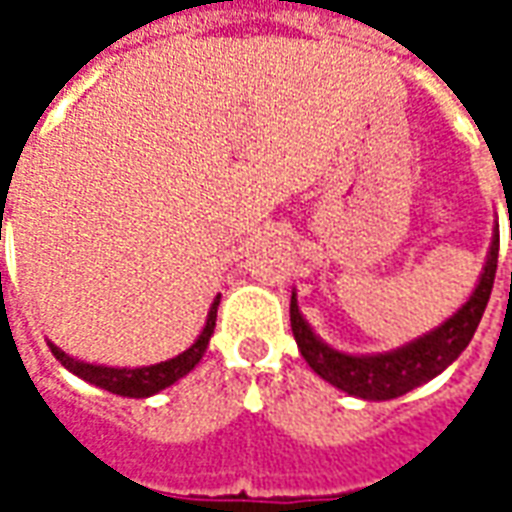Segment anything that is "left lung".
Instances as JSON below:
<instances>
[{"mask_svg": "<svg viewBox=\"0 0 512 512\" xmlns=\"http://www.w3.org/2000/svg\"><path fill=\"white\" fill-rule=\"evenodd\" d=\"M496 257H499V227H496L494 241H491V249H488V257H485L480 282H477V288H474V293L461 310L452 312L450 318L441 326H436L433 332L422 334V337L411 340L403 348L386 351V354L351 356L329 348L318 334L312 332L310 323L304 321L296 293H293L290 296V329H293V337L299 343L301 356L307 359V365L323 381H329V384L343 389L348 395L362 397V400H392V397L406 395L414 386L425 384L430 378L439 376L441 370H447L463 354V348L472 343L474 332L480 326V318H483L485 304L491 299Z\"/></svg>", "mask_w": 512, "mask_h": 512, "instance_id": "obj_1", "label": "left lung"}]
</instances>
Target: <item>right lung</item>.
<instances>
[{"label":"right lung","mask_w":512,"mask_h":512,"mask_svg":"<svg viewBox=\"0 0 512 512\" xmlns=\"http://www.w3.org/2000/svg\"><path fill=\"white\" fill-rule=\"evenodd\" d=\"M219 299L216 296L208 310V318H205V329L200 332V337L194 343L178 354L175 359H167V362H158V365L147 367H106V365H90V362H82V359H73L62 348H57L54 343H49L51 354L60 359V365L65 370H71L73 376H79L82 381L93 386H101L106 392L120 397H150L167 389L175 381H180L183 376H189L194 367L200 365L202 354L208 348V340H211L213 329H216V310H219Z\"/></svg>","instance_id":"right-lung-1"}]
</instances>
